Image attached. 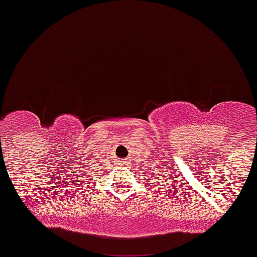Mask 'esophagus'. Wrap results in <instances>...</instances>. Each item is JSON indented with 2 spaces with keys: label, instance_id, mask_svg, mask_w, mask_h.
I'll return each instance as SVG.
<instances>
[{
  "label": "esophagus",
  "instance_id": "34e87169",
  "mask_svg": "<svg viewBox=\"0 0 257 257\" xmlns=\"http://www.w3.org/2000/svg\"><path fill=\"white\" fill-rule=\"evenodd\" d=\"M123 163H124V164L128 163V159H123Z\"/></svg>",
  "mask_w": 257,
  "mask_h": 257
}]
</instances>
